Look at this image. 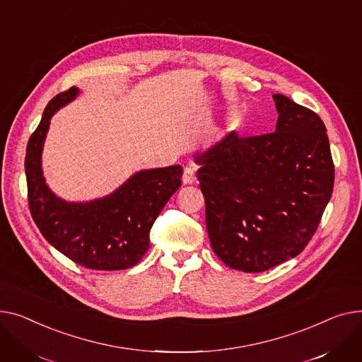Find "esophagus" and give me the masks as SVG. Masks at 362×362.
Masks as SVG:
<instances>
[{"label": "esophagus", "instance_id": "esophagus-1", "mask_svg": "<svg viewBox=\"0 0 362 362\" xmlns=\"http://www.w3.org/2000/svg\"><path fill=\"white\" fill-rule=\"evenodd\" d=\"M182 182L184 184H193L196 182V171L191 166L184 168V174H182Z\"/></svg>", "mask_w": 362, "mask_h": 362}]
</instances>
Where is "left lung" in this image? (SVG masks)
<instances>
[{
    "label": "left lung",
    "mask_w": 362,
    "mask_h": 362,
    "mask_svg": "<svg viewBox=\"0 0 362 362\" xmlns=\"http://www.w3.org/2000/svg\"><path fill=\"white\" fill-rule=\"evenodd\" d=\"M274 133H229L194 153L216 256L230 269L259 273L305 248L332 197L334 166L326 127L315 112L273 95Z\"/></svg>",
    "instance_id": "1"
}]
</instances>
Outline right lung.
I'll return each instance as SVG.
<instances>
[{
    "instance_id": "obj_1",
    "label": "right lung",
    "mask_w": 362,
    "mask_h": 362,
    "mask_svg": "<svg viewBox=\"0 0 362 362\" xmlns=\"http://www.w3.org/2000/svg\"><path fill=\"white\" fill-rule=\"evenodd\" d=\"M78 93L73 86L51 99L29 139L25 169L30 214L45 240L74 263L95 270L130 269L148 250L152 225L180 188L182 166L141 169L111 194L89 202L58 197L45 180L42 152L51 118Z\"/></svg>"
}]
</instances>
